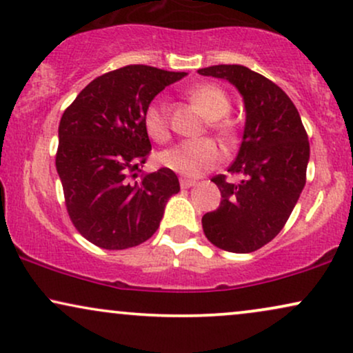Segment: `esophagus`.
Segmentation results:
<instances>
[{"instance_id": "1", "label": "esophagus", "mask_w": 353, "mask_h": 353, "mask_svg": "<svg viewBox=\"0 0 353 353\" xmlns=\"http://www.w3.org/2000/svg\"><path fill=\"white\" fill-rule=\"evenodd\" d=\"M196 185V181L194 180H188V178H181L180 180V186L181 188H191V186Z\"/></svg>"}]
</instances>
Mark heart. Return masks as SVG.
<instances>
[{
  "label": "heart",
  "instance_id": "b5f03b06",
  "mask_svg": "<svg viewBox=\"0 0 353 353\" xmlns=\"http://www.w3.org/2000/svg\"><path fill=\"white\" fill-rule=\"evenodd\" d=\"M188 98L208 117V125L212 132L223 137L224 141H232L236 137L237 124L232 117L228 116L232 103L223 86L216 83H199L188 91ZM142 124L152 141L159 143L168 141L170 121L162 99H152L147 104L142 112ZM221 157L223 155L214 141L199 139V141L180 142L175 147L160 152L159 162L172 172L194 178L214 168L221 162Z\"/></svg>",
  "mask_w": 353,
  "mask_h": 353
}]
</instances>
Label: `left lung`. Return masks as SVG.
Wrapping results in <instances>:
<instances>
[{"label":"left lung","instance_id":"obj_1","mask_svg":"<svg viewBox=\"0 0 353 353\" xmlns=\"http://www.w3.org/2000/svg\"><path fill=\"white\" fill-rule=\"evenodd\" d=\"M198 73L236 85L247 111L241 150L228 168L242 180L211 178L223 199L203 216L204 236L219 249L249 254L285 228L306 183L310 141L296 106L267 77L243 65H212Z\"/></svg>","mask_w":353,"mask_h":353}]
</instances>
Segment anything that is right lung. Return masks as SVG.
<instances>
[{
  "label": "right lung",
  "instance_id": "add662e5",
  "mask_svg": "<svg viewBox=\"0 0 353 353\" xmlns=\"http://www.w3.org/2000/svg\"><path fill=\"white\" fill-rule=\"evenodd\" d=\"M185 72L128 65L94 78L63 111L55 167L65 206L78 232L106 250L136 247L154 236L168 198L180 191L175 172L137 178L152 145L145 106Z\"/></svg>",
  "mask_w": 353,
  "mask_h": 353
}]
</instances>
